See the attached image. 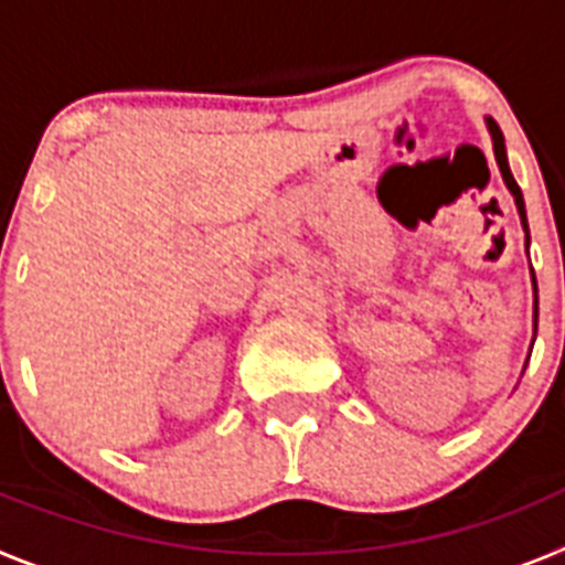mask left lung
I'll return each instance as SVG.
<instances>
[{
    "instance_id": "obj_1",
    "label": "left lung",
    "mask_w": 565,
    "mask_h": 565,
    "mask_svg": "<svg viewBox=\"0 0 565 565\" xmlns=\"http://www.w3.org/2000/svg\"><path fill=\"white\" fill-rule=\"evenodd\" d=\"M487 127H489V135H492V149H495V161H498V169H501L503 174V183H507V189L512 192V198H515V206H518V214H521V223H523V232H526V248H529V226H526V206H523V194H521V186L515 183V178H512V172H509V161H507V147H503V132L498 129V124L492 121V118H487ZM532 282H535V274H532ZM535 294H537V286H535ZM535 331H537V299H535Z\"/></svg>"
}]
</instances>
